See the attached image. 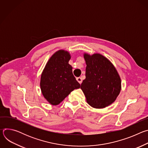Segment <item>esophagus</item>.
Masks as SVG:
<instances>
[{
  "mask_svg": "<svg viewBox=\"0 0 148 148\" xmlns=\"http://www.w3.org/2000/svg\"><path fill=\"white\" fill-rule=\"evenodd\" d=\"M76 79L77 80V81H78L79 84H81V83H82V78H81V77H77V78H76Z\"/></svg>",
  "mask_w": 148,
  "mask_h": 148,
  "instance_id": "1",
  "label": "esophagus"
}]
</instances>
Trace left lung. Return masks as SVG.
Wrapping results in <instances>:
<instances>
[{
	"label": "left lung",
	"instance_id": "8db88e82",
	"mask_svg": "<svg viewBox=\"0 0 148 148\" xmlns=\"http://www.w3.org/2000/svg\"><path fill=\"white\" fill-rule=\"evenodd\" d=\"M87 67L86 79L81 89L87 103L93 108H103L116 99L121 90V80L112 63L103 56L84 54Z\"/></svg>",
	"mask_w": 148,
	"mask_h": 148
}]
</instances>
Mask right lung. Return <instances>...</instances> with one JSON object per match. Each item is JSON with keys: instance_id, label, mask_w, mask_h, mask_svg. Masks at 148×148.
<instances>
[{"instance_id": "add662e5", "label": "right lung", "mask_w": 148, "mask_h": 148, "mask_svg": "<svg viewBox=\"0 0 148 148\" xmlns=\"http://www.w3.org/2000/svg\"><path fill=\"white\" fill-rule=\"evenodd\" d=\"M71 56L67 51L60 50L49 60L41 73L40 88L45 99L57 105L71 91L80 87L69 64Z\"/></svg>"}]
</instances>
